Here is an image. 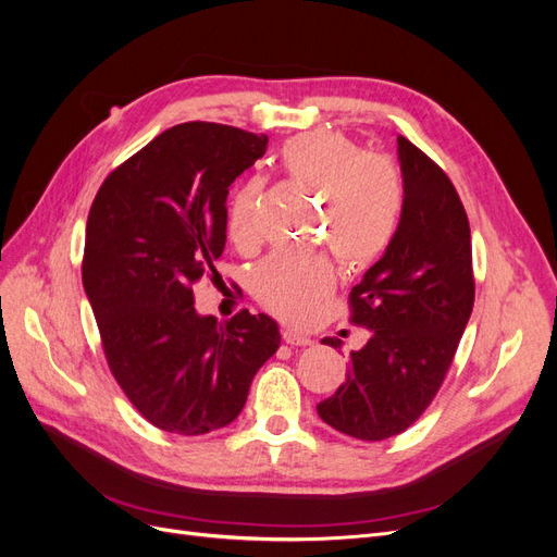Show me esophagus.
<instances>
[{
    "label": "esophagus",
    "mask_w": 557,
    "mask_h": 557,
    "mask_svg": "<svg viewBox=\"0 0 557 557\" xmlns=\"http://www.w3.org/2000/svg\"><path fill=\"white\" fill-rule=\"evenodd\" d=\"M283 342L288 344V346H311V344H313L311 336L293 332V330H285V332H283Z\"/></svg>",
    "instance_id": "34e87169"
}]
</instances>
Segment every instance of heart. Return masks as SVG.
Returning a JSON list of instances; mask_svg holds the SVG:
<instances>
[{
    "mask_svg": "<svg viewBox=\"0 0 557 557\" xmlns=\"http://www.w3.org/2000/svg\"><path fill=\"white\" fill-rule=\"evenodd\" d=\"M281 166L301 190L320 199L315 239L348 267H369L391 248L404 211V183L397 166L348 139L342 132L315 129L281 148ZM260 181L244 183L227 211V234L237 246L256 242V199ZM336 269L325 252H272L250 272V293L288 323H305L318 301L332 293Z\"/></svg>",
    "mask_w": 557,
    "mask_h": 557,
    "instance_id": "b5f03b06",
    "label": "heart"
}]
</instances>
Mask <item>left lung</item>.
Instances as JSON below:
<instances>
[{
  "label": "left lung",
  "mask_w": 557,
  "mask_h": 557,
  "mask_svg": "<svg viewBox=\"0 0 557 557\" xmlns=\"http://www.w3.org/2000/svg\"><path fill=\"white\" fill-rule=\"evenodd\" d=\"M404 211L395 239L350 290V320L372 332L318 416L360 442L411 428L446 379L474 307L471 234L458 190L436 162L397 137ZM339 348V339H323Z\"/></svg>",
  "instance_id": "left-lung-1"
}]
</instances>
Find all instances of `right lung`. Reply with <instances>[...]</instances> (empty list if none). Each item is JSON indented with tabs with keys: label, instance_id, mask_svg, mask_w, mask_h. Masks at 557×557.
Listing matches in <instances>:
<instances>
[{
	"label": "right lung",
	"instance_id": "right-lung-1",
	"mask_svg": "<svg viewBox=\"0 0 557 557\" xmlns=\"http://www.w3.org/2000/svg\"><path fill=\"white\" fill-rule=\"evenodd\" d=\"M267 134L183 123L113 170L86 225L83 288L111 374L148 423L197 436L230 425L281 344L276 320L195 311V283L218 276L227 193Z\"/></svg>",
	"mask_w": 557,
	"mask_h": 557
}]
</instances>
